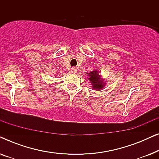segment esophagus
I'll list each match as a JSON object with an SVG mask.
<instances>
[{
  "label": "esophagus",
  "mask_w": 159,
  "mask_h": 159,
  "mask_svg": "<svg viewBox=\"0 0 159 159\" xmlns=\"http://www.w3.org/2000/svg\"><path fill=\"white\" fill-rule=\"evenodd\" d=\"M71 71L72 73L75 74V73H76L77 71V68H75V67H73V68L71 69Z\"/></svg>",
  "instance_id": "34e87169"
}]
</instances>
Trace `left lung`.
<instances>
[{
    "mask_svg": "<svg viewBox=\"0 0 159 159\" xmlns=\"http://www.w3.org/2000/svg\"><path fill=\"white\" fill-rule=\"evenodd\" d=\"M89 77L88 78L90 80V82H92V85L93 89L95 90H100L102 89L104 86V82L101 80V75H99L98 71H93L90 73H89Z\"/></svg>",
    "mask_w": 159,
    "mask_h": 159,
    "instance_id": "obj_1",
    "label": "left lung"
}]
</instances>
